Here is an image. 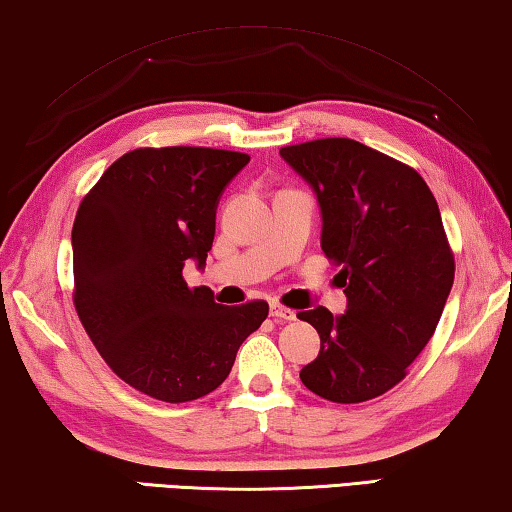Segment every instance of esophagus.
<instances>
[{
    "mask_svg": "<svg viewBox=\"0 0 512 512\" xmlns=\"http://www.w3.org/2000/svg\"><path fill=\"white\" fill-rule=\"evenodd\" d=\"M270 316L274 318V320H295V311L293 309H286V306H281V304H277V302H272L270 304Z\"/></svg>",
    "mask_w": 512,
    "mask_h": 512,
    "instance_id": "esophagus-1",
    "label": "esophagus"
}]
</instances>
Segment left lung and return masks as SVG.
Wrapping results in <instances>:
<instances>
[{
    "label": "left lung",
    "mask_w": 512,
    "mask_h": 512,
    "mask_svg": "<svg viewBox=\"0 0 512 512\" xmlns=\"http://www.w3.org/2000/svg\"><path fill=\"white\" fill-rule=\"evenodd\" d=\"M279 155L316 192L320 247L348 297L343 316L300 311L320 334L300 377L332 403H364L403 380L426 348L455 261L430 187L412 167L355 139H316Z\"/></svg>",
    "instance_id": "left-lung-1"
}]
</instances>
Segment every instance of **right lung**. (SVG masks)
<instances>
[{
    "label": "right lung",
    "mask_w": 512,
    "mask_h": 512,
    "mask_svg": "<svg viewBox=\"0 0 512 512\" xmlns=\"http://www.w3.org/2000/svg\"><path fill=\"white\" fill-rule=\"evenodd\" d=\"M249 155L201 146L137 148L84 196L73 224V302L107 366L164 403H187L229 377L270 306H222L183 279L206 265L217 203Z\"/></svg>",
    "instance_id": "right-lung-1"
}]
</instances>
